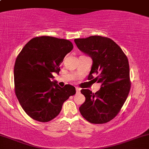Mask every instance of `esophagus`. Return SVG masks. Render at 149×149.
Segmentation results:
<instances>
[{"label":"esophagus","mask_w":149,"mask_h":149,"mask_svg":"<svg viewBox=\"0 0 149 149\" xmlns=\"http://www.w3.org/2000/svg\"><path fill=\"white\" fill-rule=\"evenodd\" d=\"M76 93H79L80 91H81V89H80L79 88H76Z\"/></svg>","instance_id":"1"}]
</instances>
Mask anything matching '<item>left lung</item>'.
Wrapping results in <instances>:
<instances>
[{
	"label": "left lung",
	"instance_id": "8db88e82",
	"mask_svg": "<svg viewBox=\"0 0 149 149\" xmlns=\"http://www.w3.org/2000/svg\"><path fill=\"white\" fill-rule=\"evenodd\" d=\"M79 50L92 58L88 80L101 83L98 91L88 89L81 92L86 100L80 106L82 116L93 124L108 122L118 114L130 91L128 58L113 40L101 36L75 39ZM93 81V80H92Z\"/></svg>",
	"mask_w": 149,
	"mask_h": 149
}]
</instances>
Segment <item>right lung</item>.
<instances>
[{
  "label": "right lung",
  "mask_w": 149,
  "mask_h": 149,
  "mask_svg": "<svg viewBox=\"0 0 149 149\" xmlns=\"http://www.w3.org/2000/svg\"><path fill=\"white\" fill-rule=\"evenodd\" d=\"M69 40L42 36L29 40L16 58L15 91L22 109L38 122H47L60 113L63 102L76 93L74 86L61 88L54 80L59 66L73 49Z\"/></svg>",
  "instance_id": "1"
}]
</instances>
